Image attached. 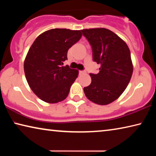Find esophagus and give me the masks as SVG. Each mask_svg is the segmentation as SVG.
Wrapping results in <instances>:
<instances>
[{"label": "esophagus", "mask_w": 156, "mask_h": 156, "mask_svg": "<svg viewBox=\"0 0 156 156\" xmlns=\"http://www.w3.org/2000/svg\"><path fill=\"white\" fill-rule=\"evenodd\" d=\"M79 73H80V74H84V73H86V72L84 70H83V71H79Z\"/></svg>", "instance_id": "34e87169"}]
</instances>
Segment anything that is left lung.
<instances>
[{
    "instance_id": "1",
    "label": "left lung",
    "mask_w": 156,
    "mask_h": 156,
    "mask_svg": "<svg viewBox=\"0 0 156 156\" xmlns=\"http://www.w3.org/2000/svg\"><path fill=\"white\" fill-rule=\"evenodd\" d=\"M90 44L93 60L101 66L91 83L84 87L87 98L95 103L108 105L119 98L133 73L131 53L119 36L105 28L81 30Z\"/></svg>"
}]
</instances>
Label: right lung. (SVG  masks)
<instances>
[{"label":"right lung","mask_w":156,"mask_h":156,"mask_svg":"<svg viewBox=\"0 0 156 156\" xmlns=\"http://www.w3.org/2000/svg\"><path fill=\"white\" fill-rule=\"evenodd\" d=\"M80 30L52 29L37 37L24 62L26 79L39 98L48 103L65 100L78 71L62 66L68 49L80 40Z\"/></svg>","instance_id":"right-lung-1"}]
</instances>
